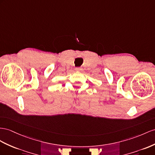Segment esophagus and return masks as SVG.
Masks as SVG:
<instances>
[{
    "label": "esophagus",
    "instance_id": "1",
    "mask_svg": "<svg viewBox=\"0 0 155 155\" xmlns=\"http://www.w3.org/2000/svg\"><path fill=\"white\" fill-rule=\"evenodd\" d=\"M75 70H76L77 71H82V68H81V67H77V68L75 69Z\"/></svg>",
    "mask_w": 155,
    "mask_h": 155
}]
</instances>
